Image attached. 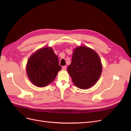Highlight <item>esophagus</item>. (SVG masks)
Wrapping results in <instances>:
<instances>
[{"label":"esophagus","mask_w":131,"mask_h":131,"mask_svg":"<svg viewBox=\"0 0 131 131\" xmlns=\"http://www.w3.org/2000/svg\"><path fill=\"white\" fill-rule=\"evenodd\" d=\"M66 68H67V66H63V67H62V69L63 70H65L66 69Z\"/></svg>","instance_id":"1"}]
</instances>
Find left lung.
Here are the masks:
<instances>
[{
    "instance_id": "obj_1",
    "label": "left lung",
    "mask_w": 131,
    "mask_h": 131,
    "mask_svg": "<svg viewBox=\"0 0 131 131\" xmlns=\"http://www.w3.org/2000/svg\"><path fill=\"white\" fill-rule=\"evenodd\" d=\"M67 71L77 88L88 89L93 86L100 79L102 64L98 54L90 47L79 46L74 49L71 64Z\"/></svg>"
}]
</instances>
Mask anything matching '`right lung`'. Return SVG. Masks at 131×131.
<instances>
[{
  "mask_svg": "<svg viewBox=\"0 0 131 131\" xmlns=\"http://www.w3.org/2000/svg\"><path fill=\"white\" fill-rule=\"evenodd\" d=\"M61 68L52 47H45L37 50L29 57L26 72L33 84L43 88L53 81Z\"/></svg>",
  "mask_w": 131,
  "mask_h": 131,
  "instance_id": "right-lung-1",
  "label": "right lung"
}]
</instances>
